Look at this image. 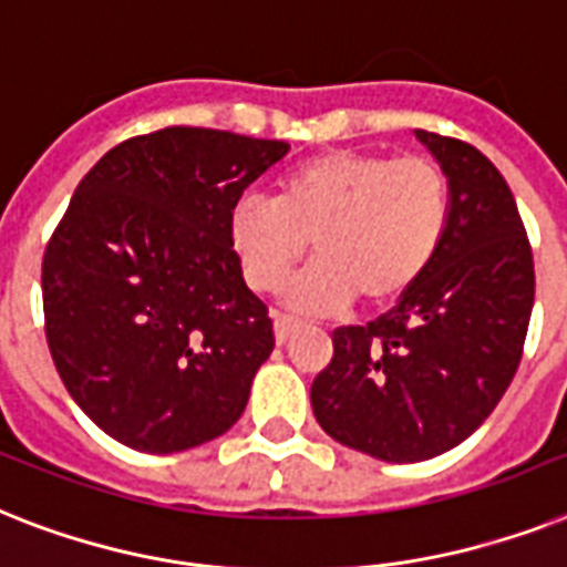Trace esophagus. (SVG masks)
Listing matches in <instances>:
<instances>
[{
  "label": "esophagus",
  "instance_id": "esophagus-1",
  "mask_svg": "<svg viewBox=\"0 0 567 567\" xmlns=\"http://www.w3.org/2000/svg\"><path fill=\"white\" fill-rule=\"evenodd\" d=\"M297 329H299V323L293 320V317L274 315V334H276V343H279V347H282V343H288Z\"/></svg>",
  "mask_w": 567,
  "mask_h": 567
}]
</instances>
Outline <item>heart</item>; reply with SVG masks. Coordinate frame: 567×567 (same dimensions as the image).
Listing matches in <instances>:
<instances>
[{
    "label": "heart",
    "mask_w": 567,
    "mask_h": 567,
    "mask_svg": "<svg viewBox=\"0 0 567 567\" xmlns=\"http://www.w3.org/2000/svg\"><path fill=\"white\" fill-rule=\"evenodd\" d=\"M451 186L427 156L323 151L279 177L276 200L241 197L229 212V244L256 291H279L302 256L288 302L331 315L361 299L388 308L422 282L449 229Z\"/></svg>",
    "instance_id": "b5f03b06"
}]
</instances>
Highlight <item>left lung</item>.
Masks as SVG:
<instances>
[{"label": "left lung", "instance_id": "1", "mask_svg": "<svg viewBox=\"0 0 567 567\" xmlns=\"http://www.w3.org/2000/svg\"><path fill=\"white\" fill-rule=\"evenodd\" d=\"M451 186L449 229L422 282L390 315L334 329L311 384L326 434L384 463L460 445L507 393L536 274L507 179L468 142L416 131Z\"/></svg>", "mask_w": 567, "mask_h": 567}]
</instances>
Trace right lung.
<instances>
[{"label": "right lung", "mask_w": 567, "mask_h": 567, "mask_svg": "<svg viewBox=\"0 0 567 567\" xmlns=\"http://www.w3.org/2000/svg\"><path fill=\"white\" fill-rule=\"evenodd\" d=\"M291 151L209 127L133 136L92 165L43 256L49 352L95 425L145 454L236 425L274 352L229 212Z\"/></svg>", "instance_id": "add662e5"}]
</instances>
